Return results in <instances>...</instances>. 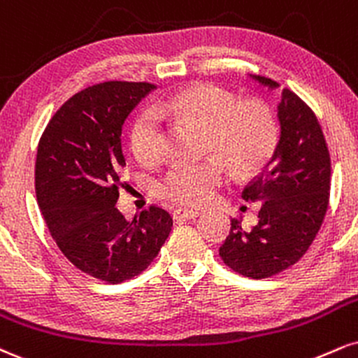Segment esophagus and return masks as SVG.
<instances>
[{
  "mask_svg": "<svg viewBox=\"0 0 358 358\" xmlns=\"http://www.w3.org/2000/svg\"><path fill=\"white\" fill-rule=\"evenodd\" d=\"M200 212L198 210H192V208H178L173 212V220L182 222V220H193L196 218Z\"/></svg>",
  "mask_w": 358,
  "mask_h": 358,
  "instance_id": "obj_1",
  "label": "esophagus"
}]
</instances>
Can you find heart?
I'll return each mask as SVG.
<instances>
[{
  "label": "heart",
  "instance_id": "b5f03b06",
  "mask_svg": "<svg viewBox=\"0 0 358 358\" xmlns=\"http://www.w3.org/2000/svg\"><path fill=\"white\" fill-rule=\"evenodd\" d=\"M160 118H182L203 130L208 157L196 163H175L158 185L165 200L182 206L208 203L235 175L257 173L268 163L280 138L278 120L272 106L260 98L235 100L228 90L213 83H196L160 98L153 111L135 120L130 133L131 152L143 165L160 160Z\"/></svg>",
  "mask_w": 358,
  "mask_h": 358
}]
</instances>
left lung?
Returning a JSON list of instances; mask_svg holds the SVG:
<instances>
[{
	"instance_id": "1",
	"label": "left lung",
	"mask_w": 358,
	"mask_h": 358,
	"mask_svg": "<svg viewBox=\"0 0 358 358\" xmlns=\"http://www.w3.org/2000/svg\"><path fill=\"white\" fill-rule=\"evenodd\" d=\"M258 83L277 88L265 76ZM280 140L265 170L242 193L258 201V223L243 230L231 220L220 247L223 264L248 278L273 277L305 255L320 230L330 198V153L315 113L302 98L285 88L278 105Z\"/></svg>"
}]
</instances>
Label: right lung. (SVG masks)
I'll use <instances>...</instances> for the list:
<instances>
[{"mask_svg": "<svg viewBox=\"0 0 358 358\" xmlns=\"http://www.w3.org/2000/svg\"><path fill=\"white\" fill-rule=\"evenodd\" d=\"M153 88L145 81L88 86L51 116L38 143L34 190L46 227L76 268L106 283L148 268L173 227L157 205L133 222L115 206L123 187L122 127Z\"/></svg>", "mask_w": 358, "mask_h": 358, "instance_id": "add662e5", "label": "right lung"}]
</instances>
